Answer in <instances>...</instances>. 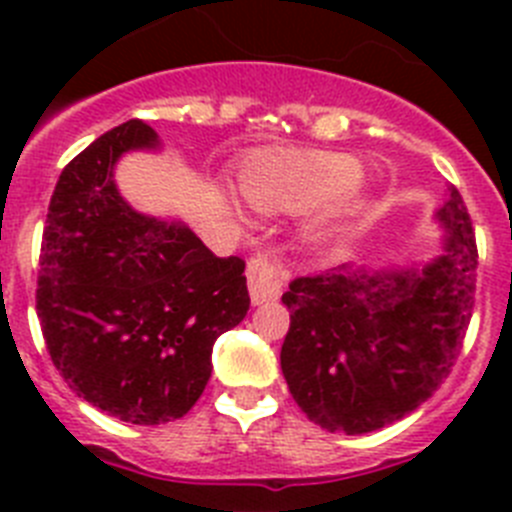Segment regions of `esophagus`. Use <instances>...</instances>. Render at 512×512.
Listing matches in <instances>:
<instances>
[{
  "label": "esophagus",
  "instance_id": "esophagus-1",
  "mask_svg": "<svg viewBox=\"0 0 512 512\" xmlns=\"http://www.w3.org/2000/svg\"><path fill=\"white\" fill-rule=\"evenodd\" d=\"M246 279L253 305H266V302H277L282 297V289L287 284L289 274L277 261L266 259V256H253L248 261Z\"/></svg>",
  "mask_w": 512,
  "mask_h": 512
}]
</instances>
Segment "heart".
<instances>
[{"label": "heart", "mask_w": 512, "mask_h": 512, "mask_svg": "<svg viewBox=\"0 0 512 512\" xmlns=\"http://www.w3.org/2000/svg\"><path fill=\"white\" fill-rule=\"evenodd\" d=\"M361 161L336 151H259L241 166L238 182L261 215H295L346 194L354 205Z\"/></svg>", "instance_id": "b5f03b06"}]
</instances>
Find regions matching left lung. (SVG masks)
Returning a JSON list of instances; mask_svg holds the SVG:
<instances>
[{
    "mask_svg": "<svg viewBox=\"0 0 512 512\" xmlns=\"http://www.w3.org/2000/svg\"><path fill=\"white\" fill-rule=\"evenodd\" d=\"M443 230L428 261L343 264L300 277L282 297L287 387L315 425L361 436L402 420L449 377L477 282L472 220L456 187L433 212Z\"/></svg>",
    "mask_w": 512,
    "mask_h": 512,
    "instance_id": "left-lung-1",
    "label": "left lung"
}]
</instances>
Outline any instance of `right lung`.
<instances>
[{"mask_svg":"<svg viewBox=\"0 0 512 512\" xmlns=\"http://www.w3.org/2000/svg\"><path fill=\"white\" fill-rule=\"evenodd\" d=\"M133 151H161L146 122L99 135L58 176L38 318L76 395L117 420L156 425L200 400L212 346L251 300L238 256L217 259L187 223L138 212L122 197L115 169Z\"/></svg>","mask_w":512,"mask_h":512,"instance_id":"add662e5","label":"right lung"}]
</instances>
